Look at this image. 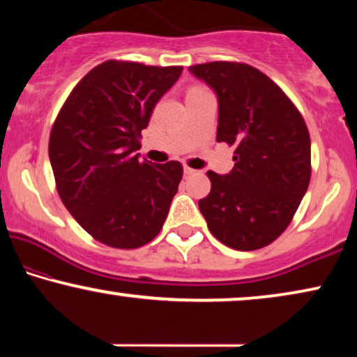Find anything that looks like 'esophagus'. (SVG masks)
Instances as JSON below:
<instances>
[{"label":"esophagus","instance_id":"esophagus-1","mask_svg":"<svg viewBox=\"0 0 357 357\" xmlns=\"http://www.w3.org/2000/svg\"><path fill=\"white\" fill-rule=\"evenodd\" d=\"M183 172H185V175H193V174H197L198 170H195V169H192V167H188V165H185Z\"/></svg>","mask_w":357,"mask_h":357}]
</instances>
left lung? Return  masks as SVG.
I'll return each instance as SVG.
<instances>
[{"label":"left lung","mask_w":357,"mask_h":357,"mask_svg":"<svg viewBox=\"0 0 357 357\" xmlns=\"http://www.w3.org/2000/svg\"><path fill=\"white\" fill-rule=\"evenodd\" d=\"M190 73L216 92L218 143L234 146V169L209 170L199 199L208 229L224 245L248 252L276 241L310 182V136L281 87L245 63L211 61Z\"/></svg>","instance_id":"1"}]
</instances>
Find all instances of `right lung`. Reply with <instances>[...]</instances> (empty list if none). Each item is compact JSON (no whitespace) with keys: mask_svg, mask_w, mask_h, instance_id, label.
<instances>
[{"mask_svg":"<svg viewBox=\"0 0 357 357\" xmlns=\"http://www.w3.org/2000/svg\"><path fill=\"white\" fill-rule=\"evenodd\" d=\"M182 66L109 60L77 82L52 126L48 155L63 204L96 241L138 248L162 229L183 169L139 160L141 131Z\"/></svg>","mask_w":357,"mask_h":357,"instance_id":"add662e5","label":"right lung"}]
</instances>
